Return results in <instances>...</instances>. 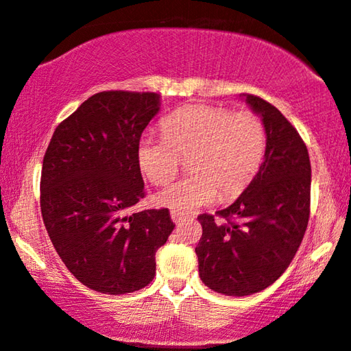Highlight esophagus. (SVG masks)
<instances>
[{"label":"esophagus","instance_id":"34e87169","mask_svg":"<svg viewBox=\"0 0 351 351\" xmlns=\"http://www.w3.org/2000/svg\"><path fill=\"white\" fill-rule=\"evenodd\" d=\"M171 219H172V222H174V223H180L186 219V215L177 213V210H171Z\"/></svg>","mask_w":351,"mask_h":351}]
</instances>
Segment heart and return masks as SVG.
<instances>
[{
  "instance_id": "1",
  "label": "heart",
  "mask_w": 351,
  "mask_h": 351,
  "mask_svg": "<svg viewBox=\"0 0 351 351\" xmlns=\"http://www.w3.org/2000/svg\"><path fill=\"white\" fill-rule=\"evenodd\" d=\"M165 138L142 137L137 162L153 185H167L190 158L185 177L156 196V203L180 214L213 203L215 196L233 198L251 184L267 150V131L251 112L214 105H189L161 123Z\"/></svg>"
}]
</instances>
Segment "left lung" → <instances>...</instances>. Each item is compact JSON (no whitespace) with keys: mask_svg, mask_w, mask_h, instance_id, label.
<instances>
[{"mask_svg":"<svg viewBox=\"0 0 351 351\" xmlns=\"http://www.w3.org/2000/svg\"><path fill=\"white\" fill-rule=\"evenodd\" d=\"M267 131L261 169L220 219L201 214L199 278L219 294L243 297L273 285L294 258L310 217L311 166L295 128L267 100L241 94ZM235 220L233 221L232 219Z\"/></svg>","mask_w":351,"mask_h":351,"instance_id":"left-lung-1","label":"left lung"}]
</instances>
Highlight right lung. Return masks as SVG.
<instances>
[{
	"label": "right lung",
	"instance_id": "obj_1",
	"mask_svg": "<svg viewBox=\"0 0 351 351\" xmlns=\"http://www.w3.org/2000/svg\"><path fill=\"white\" fill-rule=\"evenodd\" d=\"M160 108L155 93L94 94L56 128L43 160L47 234L71 275L102 294L150 285L176 227L167 209L126 215L145 195L137 143Z\"/></svg>",
	"mask_w": 351,
	"mask_h": 351
}]
</instances>
